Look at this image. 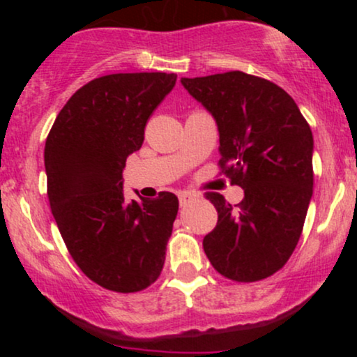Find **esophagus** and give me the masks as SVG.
Masks as SVG:
<instances>
[{
  "instance_id": "34e87169",
  "label": "esophagus",
  "mask_w": 357,
  "mask_h": 357,
  "mask_svg": "<svg viewBox=\"0 0 357 357\" xmlns=\"http://www.w3.org/2000/svg\"><path fill=\"white\" fill-rule=\"evenodd\" d=\"M178 198H179V204H181V208H184V206H188V204H190L191 202H195L196 195H192V192L184 191V192H179Z\"/></svg>"
}]
</instances>
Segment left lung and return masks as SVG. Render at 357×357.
<instances>
[{
  "instance_id": "1",
  "label": "left lung",
  "mask_w": 357,
  "mask_h": 357,
  "mask_svg": "<svg viewBox=\"0 0 357 357\" xmlns=\"http://www.w3.org/2000/svg\"><path fill=\"white\" fill-rule=\"evenodd\" d=\"M220 130V174L243 188L231 206L206 192L218 223L203 240L210 264L235 282L264 280L296 250L312 198L314 139L292 97L240 70L181 79Z\"/></svg>"
}]
</instances>
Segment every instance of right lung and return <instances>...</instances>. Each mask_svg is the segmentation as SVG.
<instances>
[{
    "label": "right lung",
    "instance_id": "1",
    "mask_svg": "<svg viewBox=\"0 0 357 357\" xmlns=\"http://www.w3.org/2000/svg\"><path fill=\"white\" fill-rule=\"evenodd\" d=\"M176 79L142 72L90 80L63 105L45 142L47 195L61 238L77 267L112 292H141L165 265L178 198L162 191L127 202L122 171Z\"/></svg>",
    "mask_w": 357,
    "mask_h": 357
}]
</instances>
